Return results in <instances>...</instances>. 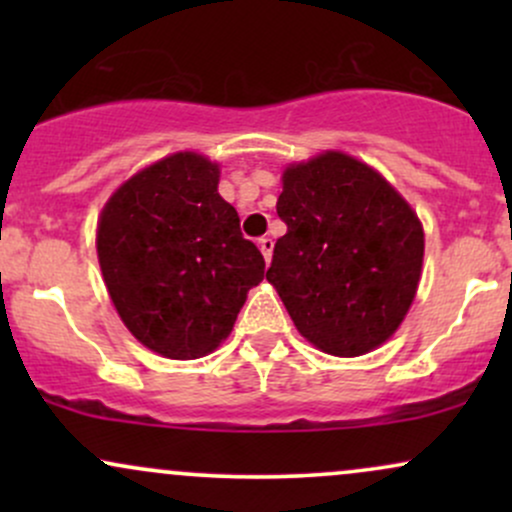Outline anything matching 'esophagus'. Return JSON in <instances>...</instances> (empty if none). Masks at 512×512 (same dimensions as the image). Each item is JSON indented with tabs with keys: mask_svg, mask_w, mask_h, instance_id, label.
Masks as SVG:
<instances>
[{
	"mask_svg": "<svg viewBox=\"0 0 512 512\" xmlns=\"http://www.w3.org/2000/svg\"><path fill=\"white\" fill-rule=\"evenodd\" d=\"M260 250H262V255H264V260H267V264H269V260H272V252H274V240L272 238H260Z\"/></svg>",
	"mask_w": 512,
	"mask_h": 512,
	"instance_id": "34e87169",
	"label": "esophagus"
}]
</instances>
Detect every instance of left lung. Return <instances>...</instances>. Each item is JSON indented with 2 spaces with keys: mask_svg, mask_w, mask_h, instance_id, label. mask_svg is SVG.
Listing matches in <instances>:
<instances>
[{
  "mask_svg": "<svg viewBox=\"0 0 512 512\" xmlns=\"http://www.w3.org/2000/svg\"><path fill=\"white\" fill-rule=\"evenodd\" d=\"M267 281L296 330L332 356L373 351L402 325L424 264L419 216L378 170L325 151L284 170Z\"/></svg>",
  "mask_w": 512,
  "mask_h": 512,
  "instance_id": "obj_1",
  "label": "left lung"
}]
</instances>
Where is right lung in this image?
Masks as SVG:
<instances>
[{"label":"right lung","instance_id":"1","mask_svg":"<svg viewBox=\"0 0 512 512\" xmlns=\"http://www.w3.org/2000/svg\"><path fill=\"white\" fill-rule=\"evenodd\" d=\"M96 248L127 330L178 361L211 354L264 279L262 252L219 195V166L195 151L122 182L101 211Z\"/></svg>","mask_w":512,"mask_h":512}]
</instances>
